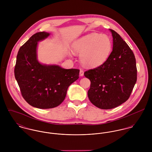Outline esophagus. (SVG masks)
I'll list each match as a JSON object with an SVG mask.
<instances>
[{"label": "esophagus", "mask_w": 152, "mask_h": 152, "mask_svg": "<svg viewBox=\"0 0 152 152\" xmlns=\"http://www.w3.org/2000/svg\"><path fill=\"white\" fill-rule=\"evenodd\" d=\"M80 75L81 77L84 76V71L82 69H80Z\"/></svg>", "instance_id": "34e87169"}]
</instances>
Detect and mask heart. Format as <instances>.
<instances>
[{
  "mask_svg": "<svg viewBox=\"0 0 152 152\" xmlns=\"http://www.w3.org/2000/svg\"><path fill=\"white\" fill-rule=\"evenodd\" d=\"M71 48L74 54L80 55L83 65L95 68L107 60L112 50V42L105 34L92 33L75 41Z\"/></svg>",
  "mask_w": 152,
  "mask_h": 152,
  "instance_id": "obj_1",
  "label": "heart"
}]
</instances>
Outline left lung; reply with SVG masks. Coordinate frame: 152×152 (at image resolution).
Instances as JSON below:
<instances>
[{
	"instance_id": "8db88e82",
	"label": "left lung",
	"mask_w": 152,
	"mask_h": 152,
	"mask_svg": "<svg viewBox=\"0 0 152 152\" xmlns=\"http://www.w3.org/2000/svg\"><path fill=\"white\" fill-rule=\"evenodd\" d=\"M113 49L107 60L99 66L84 72L91 81L88 96L95 107L116 108L126 102L137 80L136 59L133 51L119 34L109 29Z\"/></svg>"
}]
</instances>
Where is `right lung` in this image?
<instances>
[{
	"instance_id": "right-lung-1",
	"label": "right lung",
	"mask_w": 152,
	"mask_h": 152,
	"mask_svg": "<svg viewBox=\"0 0 152 152\" xmlns=\"http://www.w3.org/2000/svg\"><path fill=\"white\" fill-rule=\"evenodd\" d=\"M50 35L45 31L33 35L20 48L15 68V78L23 97L37 108H53L60 105L69 86L79 78L78 69H65L39 61L38 43Z\"/></svg>"
}]
</instances>
